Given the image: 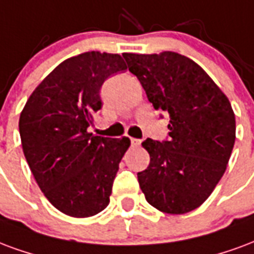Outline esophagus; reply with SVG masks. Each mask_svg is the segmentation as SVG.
Here are the masks:
<instances>
[{"label": "esophagus", "instance_id": "34e87169", "mask_svg": "<svg viewBox=\"0 0 254 254\" xmlns=\"http://www.w3.org/2000/svg\"><path fill=\"white\" fill-rule=\"evenodd\" d=\"M140 145V139H135V138H131V146H134V147H136V146Z\"/></svg>", "mask_w": 254, "mask_h": 254}]
</instances>
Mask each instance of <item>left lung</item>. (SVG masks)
Returning a JSON list of instances; mask_svg holds the SVG:
<instances>
[{
    "label": "left lung",
    "instance_id": "left-lung-1",
    "mask_svg": "<svg viewBox=\"0 0 254 254\" xmlns=\"http://www.w3.org/2000/svg\"><path fill=\"white\" fill-rule=\"evenodd\" d=\"M123 57L153 107L170 118L168 139L142 142L150 164L138 173L140 190L157 210L190 212L211 195L230 158L236 142L230 101L199 64L181 54Z\"/></svg>",
    "mask_w": 254,
    "mask_h": 254
}]
</instances>
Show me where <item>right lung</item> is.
<instances>
[{
  "label": "right lung",
  "instance_id": "right-lung-1",
  "mask_svg": "<svg viewBox=\"0 0 254 254\" xmlns=\"http://www.w3.org/2000/svg\"><path fill=\"white\" fill-rule=\"evenodd\" d=\"M119 54L88 51L66 59L40 82L20 115L21 145L39 188L61 212L96 215L108 205L128 138L89 134L100 89L126 70Z\"/></svg>",
  "mask_w": 254,
  "mask_h": 254
}]
</instances>
